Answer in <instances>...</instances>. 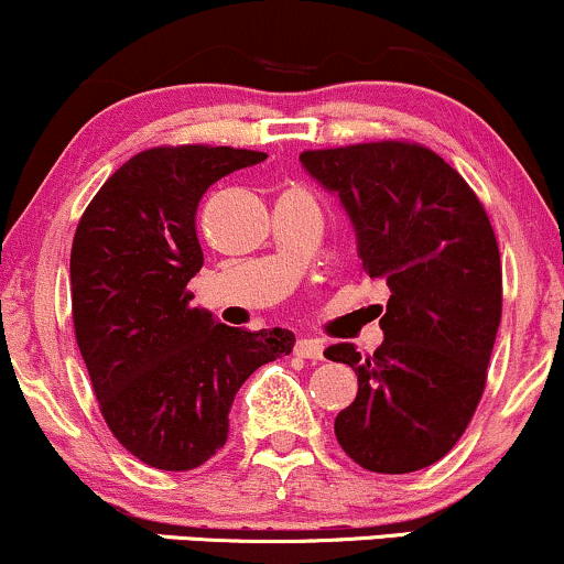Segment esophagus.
I'll list each match as a JSON object with an SVG mask.
<instances>
[{
  "instance_id": "1",
  "label": "esophagus",
  "mask_w": 564,
  "mask_h": 564,
  "mask_svg": "<svg viewBox=\"0 0 564 564\" xmlns=\"http://www.w3.org/2000/svg\"><path fill=\"white\" fill-rule=\"evenodd\" d=\"M294 351L304 359H323V341H317V338H300Z\"/></svg>"
}]
</instances>
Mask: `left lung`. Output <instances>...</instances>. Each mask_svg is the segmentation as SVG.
Masks as SVG:
<instances>
[{
  "label": "left lung",
  "instance_id": "left-lung-1",
  "mask_svg": "<svg viewBox=\"0 0 564 564\" xmlns=\"http://www.w3.org/2000/svg\"><path fill=\"white\" fill-rule=\"evenodd\" d=\"M300 160L349 215L365 273L391 291L370 357L355 344L325 349L357 376L336 438L365 470H423L457 444L484 393L501 321L497 236L463 175L420 144L372 141Z\"/></svg>",
  "mask_w": 564,
  "mask_h": 564
}]
</instances>
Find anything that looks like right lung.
<instances>
[{"instance_id":"obj_1","label":"right lung","mask_w":564,"mask_h":564,"mask_svg":"<svg viewBox=\"0 0 564 564\" xmlns=\"http://www.w3.org/2000/svg\"><path fill=\"white\" fill-rule=\"evenodd\" d=\"M268 154L154 147L120 165L76 228L70 291L76 341L115 438L158 470H194L228 438L236 391L289 355L286 328L241 330L192 307L205 264L196 207L215 181Z\"/></svg>"}]
</instances>
